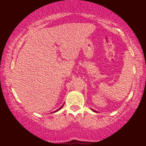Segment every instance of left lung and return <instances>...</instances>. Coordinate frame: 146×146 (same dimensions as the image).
<instances>
[{
  "mask_svg": "<svg viewBox=\"0 0 146 146\" xmlns=\"http://www.w3.org/2000/svg\"><path fill=\"white\" fill-rule=\"evenodd\" d=\"M92 111H94V112H96V111H95L94 110H92Z\"/></svg>",
  "mask_w": 146,
  "mask_h": 146,
  "instance_id": "1",
  "label": "left lung"
}]
</instances>
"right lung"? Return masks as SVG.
Here are the masks:
<instances>
[{
    "label": "right lung",
    "mask_w": 146,
    "mask_h": 146,
    "mask_svg": "<svg viewBox=\"0 0 146 146\" xmlns=\"http://www.w3.org/2000/svg\"><path fill=\"white\" fill-rule=\"evenodd\" d=\"M63 106H64V105H63ZM63 106H61V107L59 108V109H58V110H56V111H54V112H57L58 111H59V110H61V109H62V107H63Z\"/></svg>",
    "instance_id": "obj_1"
}]
</instances>
